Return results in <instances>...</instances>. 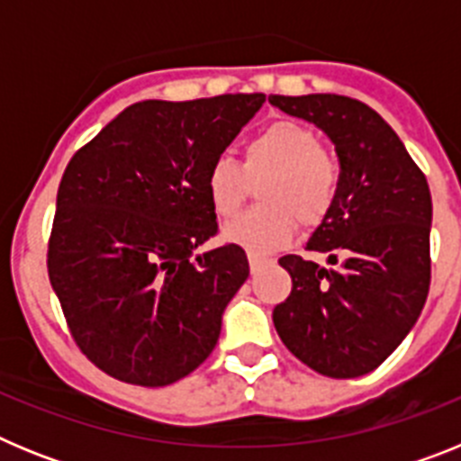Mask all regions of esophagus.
Returning a JSON list of instances; mask_svg holds the SVG:
<instances>
[{
	"instance_id": "1",
	"label": "esophagus",
	"mask_w": 461,
	"mask_h": 461,
	"mask_svg": "<svg viewBox=\"0 0 461 461\" xmlns=\"http://www.w3.org/2000/svg\"><path fill=\"white\" fill-rule=\"evenodd\" d=\"M267 263H270V260L266 258V256H260V254H254V251H251L249 254V267H251V272H260L263 270V267L267 266Z\"/></svg>"
}]
</instances>
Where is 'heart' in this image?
Listing matches in <instances>:
<instances>
[{"label": "heart", "mask_w": 461, "mask_h": 461, "mask_svg": "<svg viewBox=\"0 0 461 461\" xmlns=\"http://www.w3.org/2000/svg\"><path fill=\"white\" fill-rule=\"evenodd\" d=\"M258 185L260 205L228 221L223 233L244 249L266 254L291 240L295 223L316 226L328 217L339 195L341 170L335 154L321 145L313 129L276 120L247 138L242 168L230 157H217L205 175V189L219 217H233Z\"/></svg>", "instance_id": "obj_1"}]
</instances>
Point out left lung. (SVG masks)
<instances>
[{"label": "left lung", "instance_id": "1", "mask_svg": "<svg viewBox=\"0 0 461 461\" xmlns=\"http://www.w3.org/2000/svg\"><path fill=\"white\" fill-rule=\"evenodd\" d=\"M270 104L313 122L335 142L339 195L309 251L281 256L291 295L272 312L288 351L330 378L369 374L413 328L431 281V195L427 177L390 124L362 101L339 94L281 96Z\"/></svg>", "mask_w": 461, "mask_h": 461}]
</instances>
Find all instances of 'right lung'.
<instances>
[{"mask_svg":"<svg viewBox=\"0 0 461 461\" xmlns=\"http://www.w3.org/2000/svg\"><path fill=\"white\" fill-rule=\"evenodd\" d=\"M263 101H140L68 161L48 276L76 346L108 376L161 388L217 346L249 260L230 242L194 254L219 230L205 175Z\"/></svg>","mask_w":461,"mask_h":461,"instance_id":"add662e5","label":"right lung"}]
</instances>
